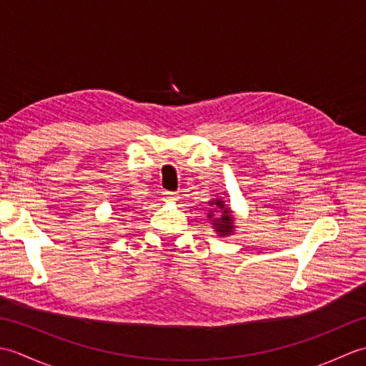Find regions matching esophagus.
Instances as JSON below:
<instances>
[{"instance_id": "esophagus-1", "label": "esophagus", "mask_w": 366, "mask_h": 366, "mask_svg": "<svg viewBox=\"0 0 366 366\" xmlns=\"http://www.w3.org/2000/svg\"><path fill=\"white\" fill-rule=\"evenodd\" d=\"M163 197H165L167 201H174V199H177V193L176 192H163Z\"/></svg>"}]
</instances>
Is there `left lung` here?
Instances as JSON below:
<instances>
[{
    "mask_svg": "<svg viewBox=\"0 0 366 366\" xmlns=\"http://www.w3.org/2000/svg\"><path fill=\"white\" fill-rule=\"evenodd\" d=\"M211 204H212V206H217V209H223L222 215L219 217V219L212 220V222H214L212 224L215 227V229L220 232V236H222V234H224V236L229 234L231 229L234 228V227H232V217H231V214H229V209L224 207L222 199L211 201ZM211 212H217V211H211ZM209 217H212V214H209Z\"/></svg>",
    "mask_w": 366,
    "mask_h": 366,
    "instance_id": "left-lung-1",
    "label": "left lung"
}]
</instances>
